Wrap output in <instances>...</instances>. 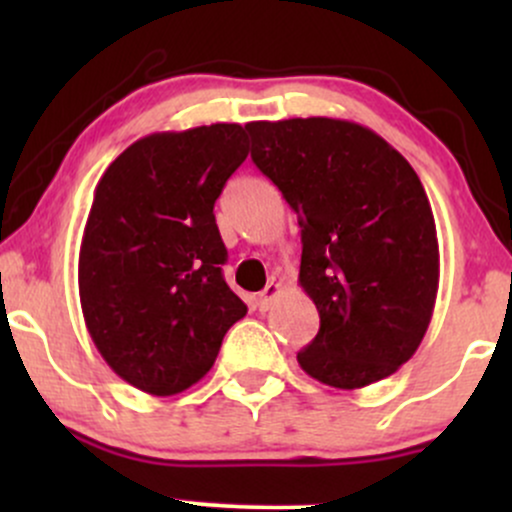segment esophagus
Returning <instances> with one entry per match:
<instances>
[{
  "label": "esophagus",
  "instance_id": "esophagus-1",
  "mask_svg": "<svg viewBox=\"0 0 512 512\" xmlns=\"http://www.w3.org/2000/svg\"><path fill=\"white\" fill-rule=\"evenodd\" d=\"M279 291H281V286H279V284H274V281H272V284L264 286V291L260 293V296L255 298V305H257V308H260L262 313H264V310L272 308V303L276 301V296H279Z\"/></svg>",
  "mask_w": 512,
  "mask_h": 512
}]
</instances>
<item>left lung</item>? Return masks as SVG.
<instances>
[{
	"label": "left lung",
	"instance_id": "obj_1",
	"mask_svg": "<svg viewBox=\"0 0 512 512\" xmlns=\"http://www.w3.org/2000/svg\"><path fill=\"white\" fill-rule=\"evenodd\" d=\"M252 161L301 226V281L320 332L310 378L358 390L419 349L438 293L431 204L409 161L373 129L332 117L248 122Z\"/></svg>",
	"mask_w": 512,
	"mask_h": 512
}]
</instances>
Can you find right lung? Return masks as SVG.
Segmentation results:
<instances>
[{"instance_id": "1", "label": "right lung", "mask_w": 512, "mask_h": 512, "mask_svg": "<svg viewBox=\"0 0 512 512\" xmlns=\"http://www.w3.org/2000/svg\"><path fill=\"white\" fill-rule=\"evenodd\" d=\"M248 158L240 125L156 132L98 180L79 250L93 344L137 390L178 395L202 380L248 305L223 279L214 204Z\"/></svg>"}]
</instances>
